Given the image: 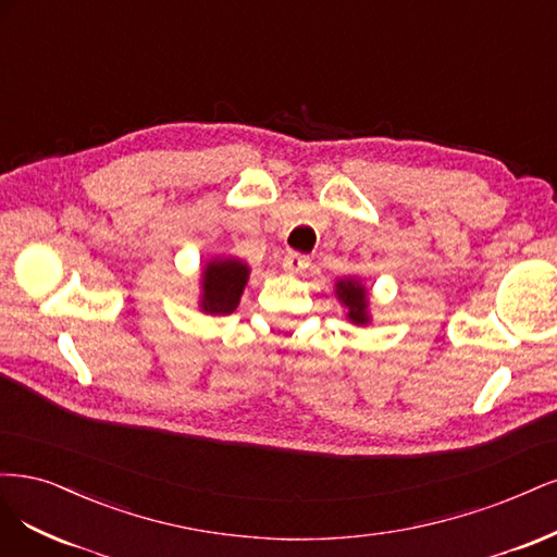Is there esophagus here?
Wrapping results in <instances>:
<instances>
[{
  "label": "esophagus",
  "mask_w": 557,
  "mask_h": 557,
  "mask_svg": "<svg viewBox=\"0 0 557 557\" xmlns=\"http://www.w3.org/2000/svg\"><path fill=\"white\" fill-rule=\"evenodd\" d=\"M282 268L286 273H292V275H300V273H305L310 268V257H305V255H296V252H289L286 255L284 259H282Z\"/></svg>",
  "instance_id": "34e87169"
}]
</instances>
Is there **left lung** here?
Here are the masks:
<instances>
[{
  "label": "left lung",
  "mask_w": 557,
  "mask_h": 557,
  "mask_svg": "<svg viewBox=\"0 0 557 557\" xmlns=\"http://www.w3.org/2000/svg\"><path fill=\"white\" fill-rule=\"evenodd\" d=\"M335 296L347 310V319L356 326H368L370 317V292L358 277H343L335 282Z\"/></svg>",
  "instance_id": "left-lung-1"
}]
</instances>
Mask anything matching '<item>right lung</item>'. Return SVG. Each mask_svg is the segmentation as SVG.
Here are the masks:
<instances>
[{
    "label": "right lung",
    "instance_id": "add662e5",
    "mask_svg": "<svg viewBox=\"0 0 557 557\" xmlns=\"http://www.w3.org/2000/svg\"><path fill=\"white\" fill-rule=\"evenodd\" d=\"M249 268L238 257H212L201 271L199 310L206 314H231L238 308L240 296L247 286Z\"/></svg>",
    "mask_w": 557,
    "mask_h": 557
}]
</instances>
